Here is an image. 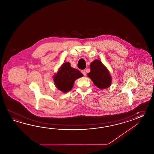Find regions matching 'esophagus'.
I'll return each instance as SVG.
<instances>
[{
    "instance_id": "34e87169",
    "label": "esophagus",
    "mask_w": 154,
    "mask_h": 154,
    "mask_svg": "<svg viewBox=\"0 0 154 154\" xmlns=\"http://www.w3.org/2000/svg\"><path fill=\"white\" fill-rule=\"evenodd\" d=\"M82 72L83 74L84 75L86 76V70H82Z\"/></svg>"
}]
</instances>
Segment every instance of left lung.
<instances>
[{
    "label": "left lung",
    "mask_w": 154,
    "mask_h": 154,
    "mask_svg": "<svg viewBox=\"0 0 154 154\" xmlns=\"http://www.w3.org/2000/svg\"><path fill=\"white\" fill-rule=\"evenodd\" d=\"M90 72L88 74L95 86L100 89L108 88L111 84L112 77L108 69L101 62L96 59L90 64Z\"/></svg>",
    "instance_id": "left-lung-1"
}]
</instances>
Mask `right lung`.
<instances>
[{"label": "right lung", "instance_id": "add662e5", "mask_svg": "<svg viewBox=\"0 0 154 154\" xmlns=\"http://www.w3.org/2000/svg\"><path fill=\"white\" fill-rule=\"evenodd\" d=\"M82 76L83 74L79 70L72 68L70 63L65 62L54 75L53 79L56 88L66 93L72 90L75 80Z\"/></svg>", "mask_w": 154, "mask_h": 154}]
</instances>
